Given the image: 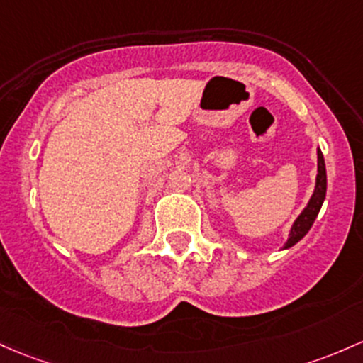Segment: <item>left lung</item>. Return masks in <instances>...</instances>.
<instances>
[{
    "mask_svg": "<svg viewBox=\"0 0 363 363\" xmlns=\"http://www.w3.org/2000/svg\"><path fill=\"white\" fill-rule=\"evenodd\" d=\"M318 157V174H317V184H315V191H313L312 198H310L308 205L306 208L301 212L300 217L296 218L291 227V233H289V240L286 242V248H291L293 245H296L301 238L305 236L306 233L312 227L313 220L318 215V210H320L322 203H324L325 198V188H328V177H325V163H324V157H322V151H317Z\"/></svg>",
    "mask_w": 363,
    "mask_h": 363,
    "instance_id": "1",
    "label": "left lung"
}]
</instances>
